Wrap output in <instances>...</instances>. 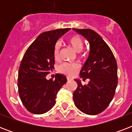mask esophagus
Masks as SVG:
<instances>
[{"label": "esophagus", "instance_id": "1", "mask_svg": "<svg viewBox=\"0 0 132 132\" xmlns=\"http://www.w3.org/2000/svg\"><path fill=\"white\" fill-rule=\"evenodd\" d=\"M70 79H71L69 78V77H68V78H67V80H68V81H70Z\"/></svg>", "mask_w": 132, "mask_h": 132}]
</instances>
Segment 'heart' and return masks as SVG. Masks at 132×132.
I'll return each mask as SVG.
<instances>
[{"instance_id":"1","label":"heart","mask_w":132,"mask_h":132,"mask_svg":"<svg viewBox=\"0 0 132 132\" xmlns=\"http://www.w3.org/2000/svg\"><path fill=\"white\" fill-rule=\"evenodd\" d=\"M66 42L68 46L72 48V50L77 53H79L84 48L83 40L77 35H72L68 37L66 40ZM60 47L59 44H55L53 50L54 58L55 60H57L60 57ZM77 69H78V66L77 64H63L60 67V71L68 76L74 75Z\"/></svg>"}]
</instances>
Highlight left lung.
<instances>
[{"label": "left lung", "mask_w": 132, "mask_h": 132, "mask_svg": "<svg viewBox=\"0 0 132 132\" xmlns=\"http://www.w3.org/2000/svg\"><path fill=\"white\" fill-rule=\"evenodd\" d=\"M74 31L86 38L90 44L89 56L80 71L79 79H75L77 88L73 92L75 106L82 112L96 115L108 108L114 96L118 84L117 64L110 48L96 32L90 29Z\"/></svg>", "instance_id": "left-lung-1"}]
</instances>
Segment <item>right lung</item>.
<instances>
[{
  "mask_svg": "<svg viewBox=\"0 0 132 132\" xmlns=\"http://www.w3.org/2000/svg\"><path fill=\"white\" fill-rule=\"evenodd\" d=\"M70 29L42 33L29 46L20 65L18 88L22 104L29 112L41 114L55 104L56 95L67 81L63 75L56 74L55 79L46 76L54 68L53 50L56 42Z\"/></svg>",
  "mask_w": 132,
  "mask_h": 132,
  "instance_id": "right-lung-1",
  "label": "right lung"
}]
</instances>
